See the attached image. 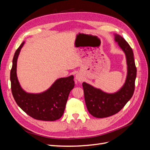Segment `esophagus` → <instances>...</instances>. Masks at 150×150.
<instances>
[{"label":"esophagus","instance_id":"obj_1","mask_svg":"<svg viewBox=\"0 0 150 150\" xmlns=\"http://www.w3.org/2000/svg\"><path fill=\"white\" fill-rule=\"evenodd\" d=\"M76 78L77 80H78V81H82V78H81V77L79 75H78V74H77V75L76 76Z\"/></svg>","mask_w":150,"mask_h":150}]
</instances>
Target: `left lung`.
Returning a JSON list of instances; mask_svg holds the SVG:
<instances>
[{"label": "left lung", "mask_w": 150, "mask_h": 150, "mask_svg": "<svg viewBox=\"0 0 150 150\" xmlns=\"http://www.w3.org/2000/svg\"><path fill=\"white\" fill-rule=\"evenodd\" d=\"M115 40L118 42L126 57L128 74L123 86L114 94H108L87 83H83L86 107L91 115L98 118L111 116L118 112L132 98L134 91L137 67L133 50L121 35L116 34Z\"/></svg>", "instance_id": "1"}]
</instances>
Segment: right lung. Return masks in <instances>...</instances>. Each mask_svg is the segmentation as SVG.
<instances>
[{
	"label": "right lung",
	"instance_id": "add662e5",
	"mask_svg": "<svg viewBox=\"0 0 150 150\" xmlns=\"http://www.w3.org/2000/svg\"><path fill=\"white\" fill-rule=\"evenodd\" d=\"M24 42L14 54L11 71V91L17 105L27 115L38 120L55 121L63 115L68 96L74 87V76L57 79L46 91L40 94L27 93L22 89L16 74L17 60Z\"/></svg>",
	"mask_w": 150,
	"mask_h": 150
}]
</instances>
